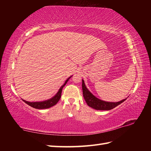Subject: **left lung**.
I'll return each instance as SVG.
<instances>
[{"label":"left lung","mask_w":151,"mask_h":151,"mask_svg":"<svg viewBox=\"0 0 151 151\" xmlns=\"http://www.w3.org/2000/svg\"><path fill=\"white\" fill-rule=\"evenodd\" d=\"M82 91L83 96L86 102V103L91 108L95 109L97 110H110L115 107L117 106L118 105L123 102L127 99L119 101L117 102H106L99 99L93 95L86 88L84 84V81L82 80Z\"/></svg>","instance_id":"left-lung-1"}]
</instances>
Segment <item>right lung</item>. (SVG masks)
Masks as SVG:
<instances>
[{
    "label": "right lung",
    "instance_id": "right-lung-1",
    "mask_svg": "<svg viewBox=\"0 0 151 151\" xmlns=\"http://www.w3.org/2000/svg\"><path fill=\"white\" fill-rule=\"evenodd\" d=\"M71 76H70V77H69L66 80L65 83H64V84L60 88L59 91H58L57 93L54 95L52 98L49 99V100L41 101V102H28L24 100H22V101H23L25 103L27 104L28 105L30 106L31 107H32L34 108H36V109H46V108H49L50 107H52L53 106L56 104L57 102L59 101V100L61 98V95H62V89L67 84V82H68L69 79L71 77Z\"/></svg>",
    "mask_w": 151,
    "mask_h": 151
}]
</instances>
